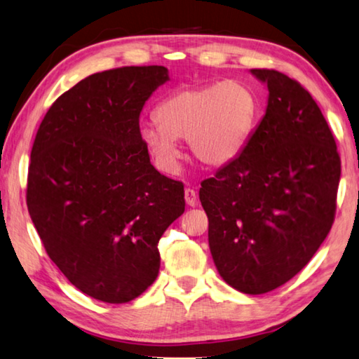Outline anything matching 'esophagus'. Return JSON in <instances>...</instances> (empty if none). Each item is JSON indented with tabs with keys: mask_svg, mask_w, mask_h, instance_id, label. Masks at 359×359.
<instances>
[{
	"mask_svg": "<svg viewBox=\"0 0 359 359\" xmlns=\"http://www.w3.org/2000/svg\"><path fill=\"white\" fill-rule=\"evenodd\" d=\"M185 203L189 204L190 208H195L196 206V204H198V196H196L195 190H191V189H187L185 190Z\"/></svg>",
	"mask_w": 359,
	"mask_h": 359,
	"instance_id": "34e87169",
	"label": "esophagus"
}]
</instances>
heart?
Masks as SVG:
<instances>
[{
	"mask_svg": "<svg viewBox=\"0 0 359 359\" xmlns=\"http://www.w3.org/2000/svg\"><path fill=\"white\" fill-rule=\"evenodd\" d=\"M257 118L259 100L254 90L229 79L169 95L156 108V123L142 124L139 135L166 174L179 170L180 139H187L193 156L204 166L222 168L246 149Z\"/></svg>",
	"mask_w": 359,
	"mask_h": 359,
	"instance_id": "heart-1",
	"label": "heart"
}]
</instances>
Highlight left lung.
<instances>
[{"instance_id": "left-lung-1", "label": "left lung", "mask_w": 359, "mask_h": 359, "mask_svg": "<svg viewBox=\"0 0 359 359\" xmlns=\"http://www.w3.org/2000/svg\"><path fill=\"white\" fill-rule=\"evenodd\" d=\"M269 89L246 149L201 182L209 249L219 275L244 294L283 286L331 230L340 158L320 107L297 81L251 70Z\"/></svg>"}]
</instances>
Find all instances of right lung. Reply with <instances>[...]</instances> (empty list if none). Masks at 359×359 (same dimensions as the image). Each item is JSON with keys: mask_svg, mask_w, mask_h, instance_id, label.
Segmentation results:
<instances>
[{"mask_svg": "<svg viewBox=\"0 0 359 359\" xmlns=\"http://www.w3.org/2000/svg\"><path fill=\"white\" fill-rule=\"evenodd\" d=\"M166 67L94 73L57 99L30 155L27 206L50 260L89 297L126 304L159 271L158 241L185 210L184 185L159 174L139 135Z\"/></svg>", "mask_w": 359, "mask_h": 359, "instance_id": "1", "label": "right lung"}]
</instances>
